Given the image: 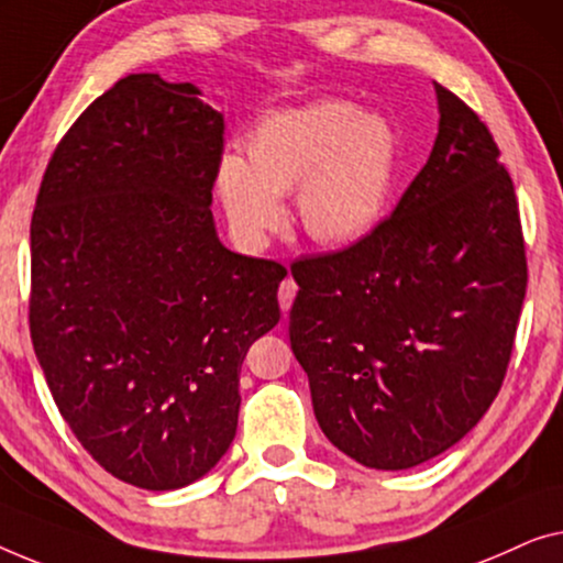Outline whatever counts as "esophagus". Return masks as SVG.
Returning a JSON list of instances; mask_svg holds the SVG:
<instances>
[{
	"label": "esophagus",
	"mask_w": 563,
	"mask_h": 563,
	"mask_svg": "<svg viewBox=\"0 0 563 563\" xmlns=\"http://www.w3.org/2000/svg\"><path fill=\"white\" fill-rule=\"evenodd\" d=\"M296 292H298V285H296V280L290 278H285L283 283H280V290H278V300H280V308L283 311H290V306H292V298H296Z\"/></svg>",
	"instance_id": "obj_1"
}]
</instances>
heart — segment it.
I'll list each match as a JSON object with an SVG mask.
<instances>
[{
	"label": "heart",
	"instance_id": "b5f03b06",
	"mask_svg": "<svg viewBox=\"0 0 563 563\" xmlns=\"http://www.w3.org/2000/svg\"><path fill=\"white\" fill-rule=\"evenodd\" d=\"M240 155H224L213 191L229 227L263 247L283 224L280 196L296 191V219L321 247H352L387 217L400 173V134L383 114L346 99L278 109L252 124Z\"/></svg>",
	"mask_w": 563,
	"mask_h": 563
}]
</instances>
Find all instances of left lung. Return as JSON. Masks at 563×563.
<instances>
[{"label": "left lung", "mask_w": 563, "mask_h": 563, "mask_svg": "<svg viewBox=\"0 0 563 563\" xmlns=\"http://www.w3.org/2000/svg\"><path fill=\"white\" fill-rule=\"evenodd\" d=\"M437 86L429 163L367 240L290 267V346L323 437L410 470L493 406L526 298L516 188L479 117Z\"/></svg>", "instance_id": "1"}]
</instances>
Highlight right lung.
<instances>
[{
    "instance_id": "add662e5",
    "label": "right lung",
    "mask_w": 563,
    "mask_h": 563,
    "mask_svg": "<svg viewBox=\"0 0 563 563\" xmlns=\"http://www.w3.org/2000/svg\"><path fill=\"white\" fill-rule=\"evenodd\" d=\"M224 114L132 74L47 163L30 334L55 406L117 479L178 489L232 446L240 369L280 321L285 267L227 250L211 213Z\"/></svg>"
}]
</instances>
